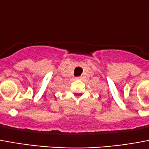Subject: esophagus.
Segmentation results:
<instances>
[{
	"label": "esophagus",
	"mask_w": 149,
	"mask_h": 149,
	"mask_svg": "<svg viewBox=\"0 0 149 149\" xmlns=\"http://www.w3.org/2000/svg\"><path fill=\"white\" fill-rule=\"evenodd\" d=\"M80 77H77V79H80Z\"/></svg>",
	"instance_id": "1"
}]
</instances>
